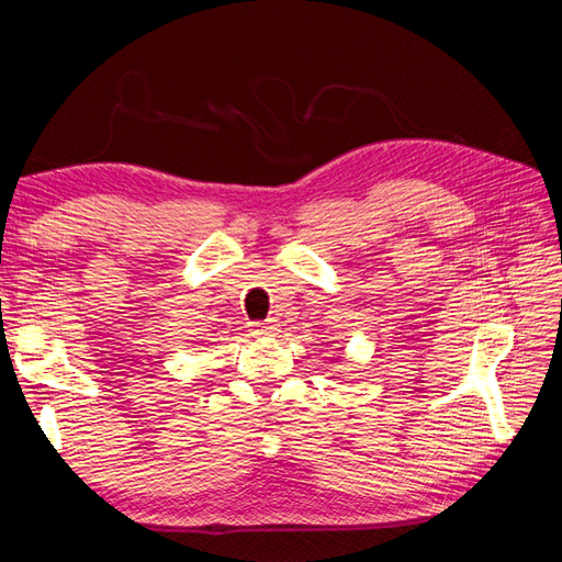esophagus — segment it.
<instances>
[{
  "mask_svg": "<svg viewBox=\"0 0 562 562\" xmlns=\"http://www.w3.org/2000/svg\"><path fill=\"white\" fill-rule=\"evenodd\" d=\"M250 330L255 337H274L279 335V326L274 321H258V323H250Z\"/></svg>",
  "mask_w": 562,
  "mask_h": 562,
  "instance_id": "1",
  "label": "esophagus"
}]
</instances>
